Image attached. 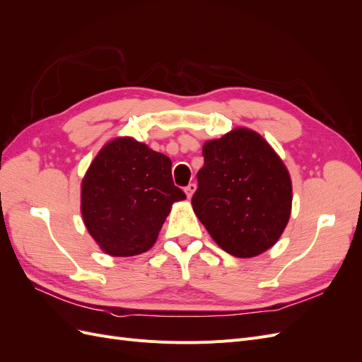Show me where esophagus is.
Listing matches in <instances>:
<instances>
[{
    "instance_id": "esophagus-1",
    "label": "esophagus",
    "mask_w": 362,
    "mask_h": 362,
    "mask_svg": "<svg viewBox=\"0 0 362 362\" xmlns=\"http://www.w3.org/2000/svg\"><path fill=\"white\" fill-rule=\"evenodd\" d=\"M194 192H196V184H189L187 187H185V194H187V198H189V199L192 198Z\"/></svg>"
}]
</instances>
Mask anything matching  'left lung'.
Returning <instances> with one entry per match:
<instances>
[{
  "mask_svg": "<svg viewBox=\"0 0 362 362\" xmlns=\"http://www.w3.org/2000/svg\"><path fill=\"white\" fill-rule=\"evenodd\" d=\"M193 211L228 254L252 258L275 245L286 229L293 201L286 164L267 140L234 128L202 146Z\"/></svg>",
  "mask_w": 362,
  "mask_h": 362,
  "instance_id": "8db88e82",
  "label": "left lung"
}]
</instances>
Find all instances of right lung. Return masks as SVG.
<instances>
[{"instance_id": "obj_1", "label": "right lung", "mask_w": 362, "mask_h": 362, "mask_svg": "<svg viewBox=\"0 0 362 362\" xmlns=\"http://www.w3.org/2000/svg\"><path fill=\"white\" fill-rule=\"evenodd\" d=\"M184 199L172 180L170 158L133 137L107 141L81 181L83 222L112 257L149 250L172 205Z\"/></svg>"}]
</instances>
